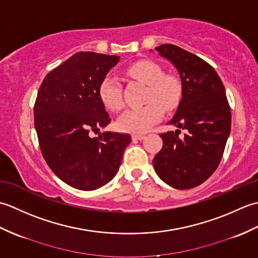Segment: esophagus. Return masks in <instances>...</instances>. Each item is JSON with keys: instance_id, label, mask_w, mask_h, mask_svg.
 Returning a JSON list of instances; mask_svg holds the SVG:
<instances>
[{"instance_id": "obj_1", "label": "esophagus", "mask_w": 258, "mask_h": 258, "mask_svg": "<svg viewBox=\"0 0 258 258\" xmlns=\"http://www.w3.org/2000/svg\"><path fill=\"white\" fill-rule=\"evenodd\" d=\"M144 138H145V136L143 134H133L132 135V140H139V141H141V140H143Z\"/></svg>"}]
</instances>
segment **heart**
<instances>
[{"instance_id":"1","label":"heart","mask_w":258,"mask_h":258,"mask_svg":"<svg viewBox=\"0 0 258 258\" xmlns=\"http://www.w3.org/2000/svg\"><path fill=\"white\" fill-rule=\"evenodd\" d=\"M125 72L131 78L147 84L146 105L125 111L117 119V127L123 132L144 133L163 116V109L171 112L182 97V85L177 78L164 74L160 64L151 59H140L128 65ZM98 97L109 111L118 112L124 106L122 86L113 75L104 76L98 85Z\"/></svg>"}]
</instances>
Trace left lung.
<instances>
[{"mask_svg":"<svg viewBox=\"0 0 258 258\" xmlns=\"http://www.w3.org/2000/svg\"><path fill=\"white\" fill-rule=\"evenodd\" d=\"M155 48L178 70L183 97L168 122L179 130L160 135L163 147L153 158V165L169 186L189 189L205 182L220 165L231 132V107L212 65L176 45ZM182 129L184 136L180 135Z\"/></svg>","mask_w":258,"mask_h":258,"instance_id":"left-lung-1","label":"left lung"}]
</instances>
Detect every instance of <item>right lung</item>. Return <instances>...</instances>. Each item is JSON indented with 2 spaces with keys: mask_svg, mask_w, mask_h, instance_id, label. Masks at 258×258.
<instances>
[{
  "mask_svg": "<svg viewBox=\"0 0 258 258\" xmlns=\"http://www.w3.org/2000/svg\"><path fill=\"white\" fill-rule=\"evenodd\" d=\"M118 56L79 52L48 73L34 104V126L45 162L74 188L93 190L116 175L128 134L98 133L111 122L98 85Z\"/></svg>",
  "mask_w": 258,
  "mask_h": 258,
  "instance_id": "obj_1",
  "label": "right lung"
}]
</instances>
